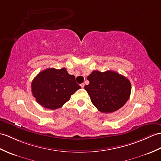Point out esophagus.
<instances>
[{
  "label": "esophagus",
  "instance_id": "1",
  "mask_svg": "<svg viewBox=\"0 0 161 161\" xmlns=\"http://www.w3.org/2000/svg\"><path fill=\"white\" fill-rule=\"evenodd\" d=\"M80 86H81V87L82 88H83L84 87V86H85V84H84V83H82V84H80Z\"/></svg>",
  "mask_w": 161,
  "mask_h": 161
}]
</instances>
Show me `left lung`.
Returning <instances> with one entry per match:
<instances>
[{"mask_svg":"<svg viewBox=\"0 0 161 161\" xmlns=\"http://www.w3.org/2000/svg\"><path fill=\"white\" fill-rule=\"evenodd\" d=\"M87 80L90 83L84 88L93 105L102 113H111L119 110L130 97L131 83L117 72L93 70Z\"/></svg>","mask_w":161,"mask_h":161,"instance_id":"8db88e82","label":"left lung"}]
</instances>
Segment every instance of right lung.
I'll return each instance as SVG.
<instances>
[{"label": "right lung", "instance_id": "right-lung-1", "mask_svg": "<svg viewBox=\"0 0 161 161\" xmlns=\"http://www.w3.org/2000/svg\"><path fill=\"white\" fill-rule=\"evenodd\" d=\"M80 88L75 77L69 74L65 68L44 70L31 83L32 94L36 102L51 110L61 108Z\"/></svg>", "mask_w": 161, "mask_h": 161}]
</instances>
